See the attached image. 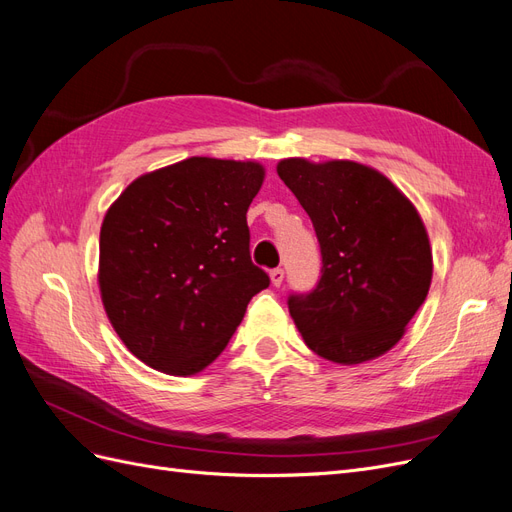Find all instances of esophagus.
Masks as SVG:
<instances>
[{
    "instance_id": "esophagus-1",
    "label": "esophagus",
    "mask_w": 512,
    "mask_h": 512,
    "mask_svg": "<svg viewBox=\"0 0 512 512\" xmlns=\"http://www.w3.org/2000/svg\"><path fill=\"white\" fill-rule=\"evenodd\" d=\"M270 280H272L274 287H280V285H283V280H285V270L283 268H274L270 272Z\"/></svg>"
}]
</instances>
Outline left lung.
Here are the masks:
<instances>
[{
	"mask_svg": "<svg viewBox=\"0 0 512 512\" xmlns=\"http://www.w3.org/2000/svg\"><path fill=\"white\" fill-rule=\"evenodd\" d=\"M280 180L308 212L321 278L289 295L308 349L342 366L400 342L432 285V249L417 208L387 176L357 161L283 159Z\"/></svg>",
	"mask_w": 512,
	"mask_h": 512,
	"instance_id": "left-lung-1",
	"label": "left lung"
}]
</instances>
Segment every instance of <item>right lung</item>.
<instances>
[{
	"label": "right lung",
	"instance_id": "obj_1",
	"mask_svg": "<svg viewBox=\"0 0 512 512\" xmlns=\"http://www.w3.org/2000/svg\"><path fill=\"white\" fill-rule=\"evenodd\" d=\"M261 163L189 157L142 174L100 232V291L114 332L146 366L191 376L210 366L246 306L270 285L251 261L246 210Z\"/></svg>",
	"mask_w": 512,
	"mask_h": 512
}]
</instances>
